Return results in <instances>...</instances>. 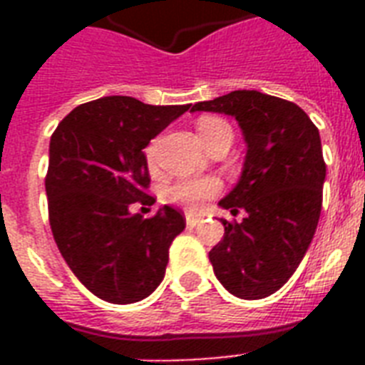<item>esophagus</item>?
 <instances>
[{"instance_id": "esophagus-1", "label": "esophagus", "mask_w": 365, "mask_h": 365, "mask_svg": "<svg viewBox=\"0 0 365 365\" xmlns=\"http://www.w3.org/2000/svg\"><path fill=\"white\" fill-rule=\"evenodd\" d=\"M185 222H187V227H197V225H199V223L202 222V220H200V217L191 216V214H189V216L185 217Z\"/></svg>"}]
</instances>
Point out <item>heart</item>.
Here are the masks:
<instances>
[{
	"mask_svg": "<svg viewBox=\"0 0 365 365\" xmlns=\"http://www.w3.org/2000/svg\"><path fill=\"white\" fill-rule=\"evenodd\" d=\"M197 132L206 148L212 149L214 145L222 142H233V128L225 119L217 115H202L197 121ZM145 163L151 170L159 165V140H151L145 148ZM222 182L214 176L208 178H193V180H180L172 183L170 187H166L165 197L168 202L182 205L189 210H200L205 200L212 199L214 195L220 193Z\"/></svg>",
	"mask_w": 365,
	"mask_h": 365,
	"instance_id": "obj_1",
	"label": "heart"
}]
</instances>
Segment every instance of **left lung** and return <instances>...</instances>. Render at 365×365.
I'll return each mask as SVG.
<instances>
[{
  "label": "left lung",
  "instance_id": "left-lung-1",
  "mask_svg": "<svg viewBox=\"0 0 365 365\" xmlns=\"http://www.w3.org/2000/svg\"><path fill=\"white\" fill-rule=\"evenodd\" d=\"M191 111L225 113L242 128V176L220 206L246 216L222 220L225 235L208 257L225 289L263 299L288 282L317 231L326 180L318 128L297 104L257 91H233Z\"/></svg>",
  "mask_w": 365,
  "mask_h": 365
}]
</instances>
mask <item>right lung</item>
I'll list each match as a JSON object with an SVG mask.
<instances>
[{
    "label": "right lung",
    "instance_id": "1",
    "mask_svg": "<svg viewBox=\"0 0 365 365\" xmlns=\"http://www.w3.org/2000/svg\"><path fill=\"white\" fill-rule=\"evenodd\" d=\"M187 110L104 96L77 106L51 136V231L68 267L100 299L136 303L165 278L168 248L185 217L166 205L151 217L130 214L128 206L153 202L142 149Z\"/></svg>",
    "mask_w": 365,
    "mask_h": 365
}]
</instances>
